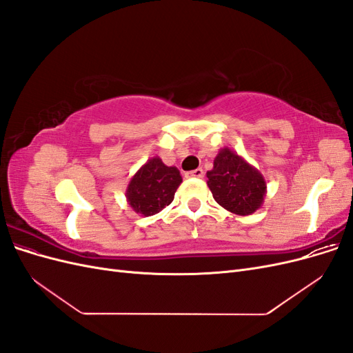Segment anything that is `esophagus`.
I'll return each instance as SVG.
<instances>
[{
    "label": "esophagus",
    "mask_w": 353,
    "mask_h": 353,
    "mask_svg": "<svg viewBox=\"0 0 353 353\" xmlns=\"http://www.w3.org/2000/svg\"><path fill=\"white\" fill-rule=\"evenodd\" d=\"M203 175H205V172H203L201 168L194 169V170H188V172H185L187 178H203Z\"/></svg>",
    "instance_id": "obj_1"
}]
</instances>
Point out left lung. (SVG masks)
Returning a JSON list of instances; mask_svg holds the SVG:
<instances>
[{"mask_svg": "<svg viewBox=\"0 0 353 353\" xmlns=\"http://www.w3.org/2000/svg\"><path fill=\"white\" fill-rule=\"evenodd\" d=\"M206 176L213 199L227 210L250 215L261 208L266 190L262 175L230 148L218 153Z\"/></svg>", "mask_w": 353, "mask_h": 353, "instance_id": "left-lung-1", "label": "left lung"}]
</instances>
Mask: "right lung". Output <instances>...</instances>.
I'll list each match as a JSON object with an SVG mask.
<instances>
[{"instance_id": "1", "label": "right lung", "mask_w": 353, "mask_h": 353, "mask_svg": "<svg viewBox=\"0 0 353 353\" xmlns=\"http://www.w3.org/2000/svg\"><path fill=\"white\" fill-rule=\"evenodd\" d=\"M181 183L183 178L176 168H169L159 157H154L131 179L126 199L137 213L150 216L172 203Z\"/></svg>"}]
</instances>
